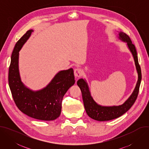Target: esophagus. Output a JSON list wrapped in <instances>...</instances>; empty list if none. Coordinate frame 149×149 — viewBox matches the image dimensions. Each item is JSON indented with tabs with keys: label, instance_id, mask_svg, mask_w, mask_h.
Returning <instances> with one entry per match:
<instances>
[{
	"label": "esophagus",
	"instance_id": "1",
	"mask_svg": "<svg viewBox=\"0 0 149 149\" xmlns=\"http://www.w3.org/2000/svg\"><path fill=\"white\" fill-rule=\"evenodd\" d=\"M82 70L81 68H77L74 70V75L75 77H80L82 74Z\"/></svg>",
	"mask_w": 149,
	"mask_h": 149
}]
</instances>
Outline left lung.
Segmentation results:
<instances>
[{
	"label": "left lung",
	"instance_id": "8db88e82",
	"mask_svg": "<svg viewBox=\"0 0 149 149\" xmlns=\"http://www.w3.org/2000/svg\"><path fill=\"white\" fill-rule=\"evenodd\" d=\"M118 39L127 44V46L134 58L136 71L138 74V79L136 87L128 99L123 104L117 106L101 105L97 104L91 96L88 83L86 79L81 78L78 79L77 82L82 93L84 105L87 115L90 118L97 121H109L121 116L132 107V106L136 101L139 94L141 80V73L140 67L139 64L137 54L135 46L132 44L130 37L123 32H118Z\"/></svg>",
	"mask_w": 149,
	"mask_h": 149
}]
</instances>
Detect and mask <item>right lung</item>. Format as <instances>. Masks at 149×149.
<instances>
[{"label":"right lung","mask_w":149,"mask_h":149,"mask_svg":"<svg viewBox=\"0 0 149 149\" xmlns=\"http://www.w3.org/2000/svg\"><path fill=\"white\" fill-rule=\"evenodd\" d=\"M33 32L28 31L15 46L9 69V87L16 106L23 113L38 120H54L61 114L63 95L75 84L74 70L59 71L45 87L38 91L25 86L19 74V52Z\"/></svg>","instance_id":"add662e5"}]
</instances>
